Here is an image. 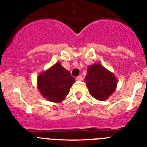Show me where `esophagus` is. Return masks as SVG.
<instances>
[{
  "label": "esophagus",
  "instance_id": "34e87169",
  "mask_svg": "<svg viewBox=\"0 0 147 147\" xmlns=\"http://www.w3.org/2000/svg\"><path fill=\"white\" fill-rule=\"evenodd\" d=\"M76 79L78 81H82V80H83V77L82 76H78Z\"/></svg>",
  "mask_w": 147,
  "mask_h": 147
}]
</instances>
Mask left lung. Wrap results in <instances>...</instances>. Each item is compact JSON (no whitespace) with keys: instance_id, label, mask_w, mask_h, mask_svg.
I'll return each instance as SVG.
<instances>
[{"instance_id":"left-lung-1","label":"left lung","mask_w":147,"mask_h":147,"mask_svg":"<svg viewBox=\"0 0 147 147\" xmlns=\"http://www.w3.org/2000/svg\"><path fill=\"white\" fill-rule=\"evenodd\" d=\"M90 94L99 101H105L115 91L117 80L112 73L100 64L89 66L85 76Z\"/></svg>"}]
</instances>
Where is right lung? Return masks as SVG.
I'll return each instance as SVG.
<instances>
[{"label": "right lung", "mask_w": 147, "mask_h": 147, "mask_svg": "<svg viewBox=\"0 0 147 147\" xmlns=\"http://www.w3.org/2000/svg\"><path fill=\"white\" fill-rule=\"evenodd\" d=\"M75 80L71 73L57 62L37 78L38 89L42 95L53 102H60L66 97Z\"/></svg>", "instance_id": "right-lung-1"}]
</instances>
